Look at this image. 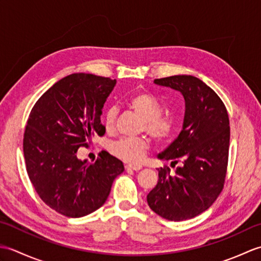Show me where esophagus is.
<instances>
[{"instance_id":"esophagus-1","label":"esophagus","mask_w":261,"mask_h":261,"mask_svg":"<svg viewBox=\"0 0 261 261\" xmlns=\"http://www.w3.org/2000/svg\"><path fill=\"white\" fill-rule=\"evenodd\" d=\"M125 168H126V170L138 171V170H140L142 168V166H140V165H126Z\"/></svg>"}]
</instances>
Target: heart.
<instances>
[{"label":"heart","instance_id":"b5f03b06","mask_svg":"<svg viewBox=\"0 0 261 261\" xmlns=\"http://www.w3.org/2000/svg\"><path fill=\"white\" fill-rule=\"evenodd\" d=\"M126 104L132 111L141 116L140 131H146L153 140L164 142L173 135L174 123L169 116L162 115V108L157 99L146 92H137L126 98ZM118 110L109 108L104 114V127L108 134L115 130ZM149 143L146 138H122L111 145V152L126 163H140L145 158Z\"/></svg>","mask_w":261,"mask_h":261}]
</instances>
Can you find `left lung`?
Wrapping results in <instances>:
<instances>
[{"instance_id": "1", "label": "left lung", "mask_w": 261, "mask_h": 261, "mask_svg": "<svg viewBox=\"0 0 261 261\" xmlns=\"http://www.w3.org/2000/svg\"><path fill=\"white\" fill-rule=\"evenodd\" d=\"M154 84L181 93L185 116L178 138L158 154L181 163L175 174L158 169L157 185L147 195L154 213L169 221L195 218L212 205L222 192L230 145V121L222 99L197 77L175 75L154 80Z\"/></svg>"}]
</instances>
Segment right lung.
Returning <instances> with one entry per match:
<instances>
[{
  "mask_svg": "<svg viewBox=\"0 0 261 261\" xmlns=\"http://www.w3.org/2000/svg\"><path fill=\"white\" fill-rule=\"evenodd\" d=\"M115 80L77 73L64 77L32 108L23 136L27 173L40 198L68 218H82L108 199L124 166L102 151L95 163L77 158L81 147L102 137L103 105Z\"/></svg>",
  "mask_w": 261,
  "mask_h": 261,
  "instance_id": "add662e5",
  "label": "right lung"
}]
</instances>
